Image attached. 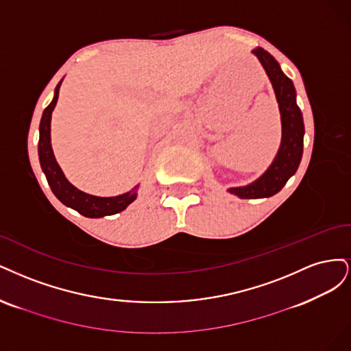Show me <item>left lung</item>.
<instances>
[{
	"label": "left lung",
	"instance_id": "left-lung-1",
	"mask_svg": "<svg viewBox=\"0 0 351 351\" xmlns=\"http://www.w3.org/2000/svg\"><path fill=\"white\" fill-rule=\"evenodd\" d=\"M254 53L261 61L267 75L273 83L281 114L282 138L277 157L261 178L247 186L229 189L232 194L245 199L273 197L286 185L290 176L296 173L302 160L304 134L302 112L296 104V90L291 80L281 71L274 56L265 49L256 48Z\"/></svg>",
	"mask_w": 351,
	"mask_h": 351
}]
</instances>
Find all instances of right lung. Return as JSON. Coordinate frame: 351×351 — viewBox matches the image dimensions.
Instances as JSON below:
<instances>
[{
  "instance_id": "obj_1",
  "label": "right lung",
  "mask_w": 351,
  "mask_h": 351,
  "mask_svg": "<svg viewBox=\"0 0 351 351\" xmlns=\"http://www.w3.org/2000/svg\"><path fill=\"white\" fill-rule=\"evenodd\" d=\"M60 86H61V82L55 88V96L52 101L48 105V108H45L43 110L40 125H39V144H38L42 171L45 176H47V180L52 192L64 206L70 207L83 214L84 217H90V219L112 216V214H117L122 210H125L131 202L137 198V186L132 188L130 192H127V194H122L118 197L104 198V197L88 195L86 192H82L80 189L73 186L64 176L58 163H56L52 147H51V115L56 105V100H58Z\"/></svg>"
}]
</instances>
